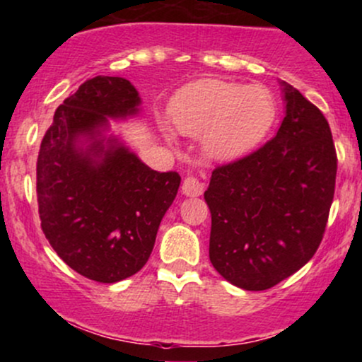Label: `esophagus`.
<instances>
[{
  "label": "esophagus",
  "mask_w": 362,
  "mask_h": 362,
  "mask_svg": "<svg viewBox=\"0 0 362 362\" xmlns=\"http://www.w3.org/2000/svg\"><path fill=\"white\" fill-rule=\"evenodd\" d=\"M182 192L189 197H197L204 192V184L197 177H185L184 184H182Z\"/></svg>",
  "instance_id": "34e87169"
}]
</instances>
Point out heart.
I'll return each instance as SVG.
<instances>
[{"mask_svg":"<svg viewBox=\"0 0 362 362\" xmlns=\"http://www.w3.org/2000/svg\"><path fill=\"white\" fill-rule=\"evenodd\" d=\"M276 105L264 86L199 80L177 91L170 103V119L178 132L202 134V149L214 160H233L264 138Z\"/></svg>","mask_w":362,"mask_h":362,"instance_id":"obj_1","label":"heart"}]
</instances>
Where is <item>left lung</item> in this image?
Instances as JSON below:
<instances>
[{
  "label": "left lung",
  "instance_id": "obj_1",
  "mask_svg": "<svg viewBox=\"0 0 362 362\" xmlns=\"http://www.w3.org/2000/svg\"><path fill=\"white\" fill-rule=\"evenodd\" d=\"M284 98L277 134L216 167L204 192L211 264L247 291L300 271L322 243L334 201L337 153L325 115L286 83Z\"/></svg>",
  "mask_w": 362,
  "mask_h": 362
}]
</instances>
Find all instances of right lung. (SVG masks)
<instances>
[{
  "instance_id": "add662e5",
  "label": "right lung",
  "mask_w": 362,
  "mask_h": 362,
  "mask_svg": "<svg viewBox=\"0 0 362 362\" xmlns=\"http://www.w3.org/2000/svg\"><path fill=\"white\" fill-rule=\"evenodd\" d=\"M127 80L95 76L54 114L37 158V202L45 238L73 271L97 282L134 276L151 255L180 175L156 172L117 139L100 138L107 117L138 112ZM90 144L80 148L78 137Z\"/></svg>"
}]
</instances>
